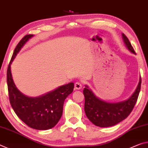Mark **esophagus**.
<instances>
[{"mask_svg": "<svg viewBox=\"0 0 148 148\" xmlns=\"http://www.w3.org/2000/svg\"><path fill=\"white\" fill-rule=\"evenodd\" d=\"M82 87H83V84L80 83V82H77V83H75V88L77 89V90H79Z\"/></svg>", "mask_w": 148, "mask_h": 148, "instance_id": "obj_1", "label": "esophagus"}]
</instances>
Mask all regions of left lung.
<instances>
[{
  "instance_id": "1",
  "label": "left lung",
  "mask_w": 148,
  "mask_h": 148,
  "mask_svg": "<svg viewBox=\"0 0 148 148\" xmlns=\"http://www.w3.org/2000/svg\"><path fill=\"white\" fill-rule=\"evenodd\" d=\"M123 40L128 49L136 54L129 40L123 33ZM141 77L136 89L128 100L118 103H107L97 98L88 87L84 88V111L94 125L100 127H111L127 118L134 108L141 88Z\"/></svg>"
}]
</instances>
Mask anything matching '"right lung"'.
<instances>
[{"mask_svg":"<svg viewBox=\"0 0 148 148\" xmlns=\"http://www.w3.org/2000/svg\"><path fill=\"white\" fill-rule=\"evenodd\" d=\"M33 35L21 38L14 50L7 69V84L9 100L17 116L25 124L36 130H48L57 124L63 113L65 98L73 90L74 84L70 83L37 98H29L19 92L12 77L10 65L23 46Z\"/></svg>","mask_w":148,"mask_h":148,"instance_id":"right-lung-1","label":"right lung"}]
</instances>
